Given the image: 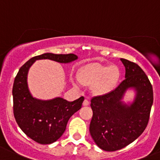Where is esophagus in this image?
Listing matches in <instances>:
<instances>
[{"label": "esophagus", "mask_w": 160, "mask_h": 160, "mask_svg": "<svg viewBox=\"0 0 160 160\" xmlns=\"http://www.w3.org/2000/svg\"><path fill=\"white\" fill-rule=\"evenodd\" d=\"M83 106H88L89 105V101L88 99H84L83 102Z\"/></svg>", "instance_id": "esophagus-1"}]
</instances>
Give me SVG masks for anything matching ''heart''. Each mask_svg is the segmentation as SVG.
Returning a JSON list of instances; mask_svg holds the SVG:
<instances>
[{"instance_id":"obj_1","label":"heart","mask_w":160,"mask_h":160,"mask_svg":"<svg viewBox=\"0 0 160 160\" xmlns=\"http://www.w3.org/2000/svg\"><path fill=\"white\" fill-rule=\"evenodd\" d=\"M120 77L119 68L115 65L98 63L85 65L78 73V80L83 85L92 86L96 95H105L115 86Z\"/></svg>"}]
</instances>
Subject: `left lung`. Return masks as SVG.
I'll return each mask as SVG.
<instances>
[{
    "mask_svg": "<svg viewBox=\"0 0 160 160\" xmlns=\"http://www.w3.org/2000/svg\"><path fill=\"white\" fill-rule=\"evenodd\" d=\"M125 79L114 90L91 99L93 111L91 136L95 144L107 152L120 150L133 142L147 127L153 103L150 80L137 64L121 58ZM134 87L135 100L128 106L121 102L125 91Z\"/></svg>",
    "mask_w": 160,
    "mask_h": 160,
    "instance_id": "obj_1",
    "label": "left lung"
}]
</instances>
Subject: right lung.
<instances>
[{"instance_id": "obj_1", "label": "right lung", "mask_w": 160, "mask_h": 160, "mask_svg": "<svg viewBox=\"0 0 160 160\" xmlns=\"http://www.w3.org/2000/svg\"><path fill=\"white\" fill-rule=\"evenodd\" d=\"M73 53H43L31 58L19 68L12 88L13 114L19 128L33 141L41 144H49L58 141L66 129L68 119L81 108L83 98L73 102L62 98L42 101L31 96L28 88V69L36 60L50 59L68 63L77 59Z\"/></svg>"}]
</instances>
